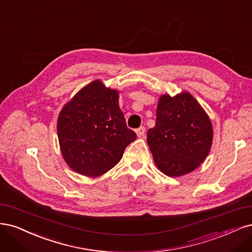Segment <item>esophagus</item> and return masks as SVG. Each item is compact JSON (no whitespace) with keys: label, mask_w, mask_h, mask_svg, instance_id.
Instances as JSON below:
<instances>
[{"label":"esophagus","mask_w":252,"mask_h":252,"mask_svg":"<svg viewBox=\"0 0 252 252\" xmlns=\"http://www.w3.org/2000/svg\"><path fill=\"white\" fill-rule=\"evenodd\" d=\"M136 134H137V136L138 137H142V136H144V134H145V127L144 126H140V127H138L137 129H136Z\"/></svg>","instance_id":"obj_1"}]
</instances>
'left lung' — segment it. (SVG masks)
<instances>
[{
    "instance_id": "left-lung-1",
    "label": "left lung",
    "mask_w": 252,
    "mask_h": 252,
    "mask_svg": "<svg viewBox=\"0 0 252 252\" xmlns=\"http://www.w3.org/2000/svg\"><path fill=\"white\" fill-rule=\"evenodd\" d=\"M156 165L169 177L189 174L202 163L213 143V126L189 93L160 97L156 125L148 131Z\"/></svg>"
}]
</instances>
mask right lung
Returning a JSON list of instances; mask_svg holds the SVG:
<instances>
[{
	"mask_svg": "<svg viewBox=\"0 0 252 252\" xmlns=\"http://www.w3.org/2000/svg\"><path fill=\"white\" fill-rule=\"evenodd\" d=\"M118 92L94 80L63 108L58 120L62 154L76 173L98 177L115 166L136 133L126 126Z\"/></svg>",
	"mask_w": 252,
	"mask_h": 252,
	"instance_id": "obj_1",
	"label": "right lung"
}]
</instances>
